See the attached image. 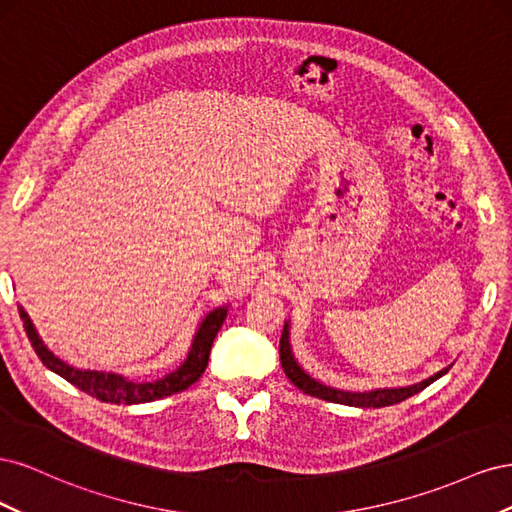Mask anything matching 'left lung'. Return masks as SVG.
<instances>
[{
  "label": "left lung",
  "instance_id": "obj_1",
  "mask_svg": "<svg viewBox=\"0 0 512 512\" xmlns=\"http://www.w3.org/2000/svg\"><path fill=\"white\" fill-rule=\"evenodd\" d=\"M280 361L284 367V374L288 376V380L297 386L299 391H303L305 395H312L324 401H333V404H344V406H354V408H384V406H393L399 404L416 393H421L425 386H429L431 382H436L438 378H442L448 369L453 365L444 367L438 374H433L431 378L412 384V386H399V389H374V391H339L333 389V386L322 384L318 380H314L309 374L301 369V365L297 363L290 348V324H284V333L280 339Z\"/></svg>",
  "mask_w": 512,
  "mask_h": 512
}]
</instances>
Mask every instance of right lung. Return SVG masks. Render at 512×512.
<instances>
[{
	"label": "right lung",
	"instance_id": "obj_1",
	"mask_svg": "<svg viewBox=\"0 0 512 512\" xmlns=\"http://www.w3.org/2000/svg\"><path fill=\"white\" fill-rule=\"evenodd\" d=\"M226 314H228V307L224 305V307H215L213 312H209L203 318V322L198 324L196 335L192 339L188 356H185V361L175 371H170V374H166L164 378L151 380V382H134V380L123 378L121 374H111V371L76 369L61 359H57V356L44 346L38 331L34 329V322L29 320L25 309L19 307L23 329L29 337V342H32V348L36 350L40 361L46 367L91 397L106 401V404H126V406L147 404V401H156V399H162L168 395L181 393L188 389V386H192L200 376H203V371L207 369V363H209V352L213 346V339L224 324Z\"/></svg>",
	"mask_w": 512,
	"mask_h": 512
}]
</instances>
